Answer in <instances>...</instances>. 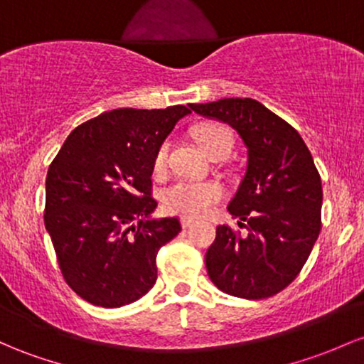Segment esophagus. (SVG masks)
Segmentation results:
<instances>
[{"label": "esophagus", "mask_w": 364, "mask_h": 364, "mask_svg": "<svg viewBox=\"0 0 364 364\" xmlns=\"http://www.w3.org/2000/svg\"><path fill=\"white\" fill-rule=\"evenodd\" d=\"M195 223V219H191V218H181V226L183 228H190L191 225H193Z\"/></svg>", "instance_id": "34e87169"}]
</instances>
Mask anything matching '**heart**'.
Wrapping results in <instances>:
<instances>
[{
    "label": "heart",
    "mask_w": 364,
    "mask_h": 364,
    "mask_svg": "<svg viewBox=\"0 0 364 364\" xmlns=\"http://www.w3.org/2000/svg\"><path fill=\"white\" fill-rule=\"evenodd\" d=\"M197 139L202 149L214 155L233 149V134L221 124H203L197 129ZM169 141H162L154 155V171L162 173L169 157ZM225 197V190L218 181H193V179H179L167 188H164L161 198L167 213L185 215V218H200L209 214L215 203Z\"/></svg>",
    "instance_id": "obj_1"
}]
</instances>
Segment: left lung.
I'll return each mask as SVG.
<instances>
[{"label": "left lung", "mask_w": 364, "mask_h": 364, "mask_svg": "<svg viewBox=\"0 0 364 364\" xmlns=\"http://www.w3.org/2000/svg\"><path fill=\"white\" fill-rule=\"evenodd\" d=\"M190 109L233 127L247 149V171L228 205L247 237L218 226L205 254L223 292L266 299L282 292L306 264L321 230L323 190L301 134L252 98H223Z\"/></svg>", "instance_id": "8db88e82"}]
</instances>
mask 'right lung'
<instances>
[{
	"mask_svg": "<svg viewBox=\"0 0 364 364\" xmlns=\"http://www.w3.org/2000/svg\"><path fill=\"white\" fill-rule=\"evenodd\" d=\"M188 114L185 105L103 112L75 127L51 162L45 226L67 285L90 304H131L155 285L159 249L181 225L151 218L154 155Z\"/></svg>",
	"mask_w": 364,
	"mask_h": 364,
	"instance_id": "add662e5",
	"label": "right lung"
}]
</instances>
